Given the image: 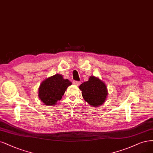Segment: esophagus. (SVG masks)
<instances>
[{"label": "esophagus", "instance_id": "34e87169", "mask_svg": "<svg viewBox=\"0 0 153 153\" xmlns=\"http://www.w3.org/2000/svg\"><path fill=\"white\" fill-rule=\"evenodd\" d=\"M80 82H78V81H73V84H74V85H76V86H78V85H80Z\"/></svg>", "mask_w": 153, "mask_h": 153}]
</instances>
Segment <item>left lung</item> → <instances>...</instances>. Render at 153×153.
Segmentation results:
<instances>
[{"label":"left lung","mask_w":153,"mask_h":153,"mask_svg":"<svg viewBox=\"0 0 153 153\" xmlns=\"http://www.w3.org/2000/svg\"><path fill=\"white\" fill-rule=\"evenodd\" d=\"M79 88L85 101L92 107H98L103 104L108 95L106 84L94 76L89 77L88 80L82 83Z\"/></svg>","instance_id":"left-lung-1"}]
</instances>
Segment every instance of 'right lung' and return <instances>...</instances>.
<instances>
[{
    "mask_svg": "<svg viewBox=\"0 0 153 153\" xmlns=\"http://www.w3.org/2000/svg\"><path fill=\"white\" fill-rule=\"evenodd\" d=\"M71 84L69 80L65 79L60 74L47 78L39 86V99L47 106H55L57 102L61 99L67 88Z\"/></svg>",
    "mask_w": 153,
    "mask_h": 153,
    "instance_id": "right-lung-1",
    "label": "right lung"
}]
</instances>
